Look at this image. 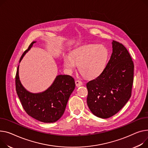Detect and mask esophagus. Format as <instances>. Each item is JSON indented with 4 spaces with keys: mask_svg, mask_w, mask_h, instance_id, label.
<instances>
[{
    "mask_svg": "<svg viewBox=\"0 0 148 148\" xmlns=\"http://www.w3.org/2000/svg\"><path fill=\"white\" fill-rule=\"evenodd\" d=\"M75 85L77 87H80L83 85V83L80 80H76L75 81Z\"/></svg>",
    "mask_w": 148,
    "mask_h": 148,
    "instance_id": "esophagus-1",
    "label": "esophagus"
}]
</instances>
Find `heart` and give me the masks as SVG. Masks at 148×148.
<instances>
[{"mask_svg":"<svg viewBox=\"0 0 148 148\" xmlns=\"http://www.w3.org/2000/svg\"><path fill=\"white\" fill-rule=\"evenodd\" d=\"M108 57L107 49L103 45H89L74 51L71 55H64V64L68 71L79 65L80 72L86 77L92 78L104 70Z\"/></svg>","mask_w":148,"mask_h":148,"instance_id":"heart-1","label":"heart"}]
</instances>
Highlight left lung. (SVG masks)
<instances>
[{"label":"left lung","mask_w":148,"mask_h":148,"mask_svg":"<svg viewBox=\"0 0 148 148\" xmlns=\"http://www.w3.org/2000/svg\"><path fill=\"white\" fill-rule=\"evenodd\" d=\"M112 53L102 73L86 84L91 112L108 119L119 112L132 95L134 64L124 46L113 40Z\"/></svg>","instance_id":"1"}]
</instances>
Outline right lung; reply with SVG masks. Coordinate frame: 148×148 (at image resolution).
Returning <instances> with one entry per match:
<instances>
[{
    "label": "right lung",
    "mask_w": 148,
    "mask_h": 148,
    "mask_svg": "<svg viewBox=\"0 0 148 148\" xmlns=\"http://www.w3.org/2000/svg\"><path fill=\"white\" fill-rule=\"evenodd\" d=\"M34 43L33 42L29 45L22 55L19 62ZM18 67L15 75V87L25 111L33 119L43 123L58 121L63 115L69 97L75 88L74 78L68 75H59L46 91L32 93L26 90L19 81Z\"/></svg>",
    "instance_id": "1"
}]
</instances>
